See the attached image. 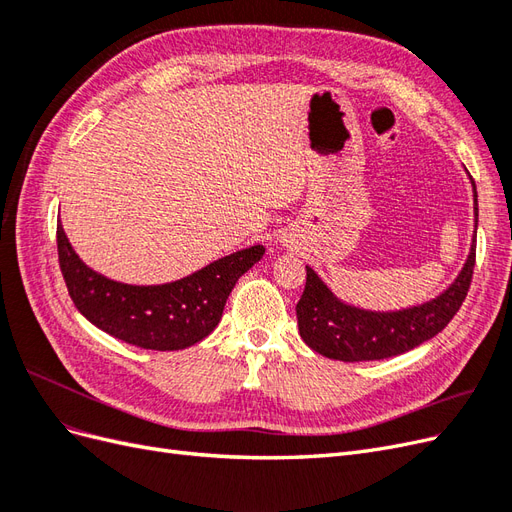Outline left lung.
<instances>
[{
	"instance_id": "1",
	"label": "left lung",
	"mask_w": 512,
	"mask_h": 512,
	"mask_svg": "<svg viewBox=\"0 0 512 512\" xmlns=\"http://www.w3.org/2000/svg\"><path fill=\"white\" fill-rule=\"evenodd\" d=\"M472 179V177H470ZM474 188V220L478 222V196ZM476 232V230H474ZM476 262V235L466 265L440 297L399 312H369L339 301L314 269H307L305 290L297 303L303 342L327 359L356 363L380 361L404 354L438 335L466 299Z\"/></svg>"
}]
</instances>
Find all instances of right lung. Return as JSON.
Returning <instances> with one entry per match:
<instances>
[{"label":"right lung","instance_id":"1","mask_svg":"<svg viewBox=\"0 0 512 512\" xmlns=\"http://www.w3.org/2000/svg\"><path fill=\"white\" fill-rule=\"evenodd\" d=\"M59 269L76 309L98 329L145 350H183L205 339L222 318L230 290L265 254V247L224 256L183 280L130 286L89 269L57 224Z\"/></svg>","mask_w":512,"mask_h":512}]
</instances>
